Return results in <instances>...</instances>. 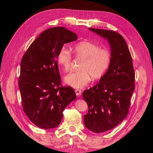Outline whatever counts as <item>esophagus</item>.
Returning a JSON list of instances; mask_svg holds the SVG:
<instances>
[{"instance_id":"1","label":"esophagus","mask_w":153,"mask_h":153,"mask_svg":"<svg viewBox=\"0 0 153 153\" xmlns=\"http://www.w3.org/2000/svg\"><path fill=\"white\" fill-rule=\"evenodd\" d=\"M75 91V93H76V96H80L81 94L82 91H81L80 89H76Z\"/></svg>"}]
</instances>
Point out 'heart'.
Here are the masks:
<instances>
[{
    "instance_id": "obj_1",
    "label": "heart",
    "mask_w": 153,
    "mask_h": 153,
    "mask_svg": "<svg viewBox=\"0 0 153 153\" xmlns=\"http://www.w3.org/2000/svg\"><path fill=\"white\" fill-rule=\"evenodd\" d=\"M72 52L78 58L83 59L77 72L69 73L64 78V81L69 85L76 89H81L88 85L92 79H99L108 69L112 55L107 48L100 47L90 41H81L72 48ZM57 61L64 71L70 70L72 61L71 54L66 48L62 47L57 53Z\"/></svg>"
}]
</instances>
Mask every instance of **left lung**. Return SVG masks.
<instances>
[{"instance_id":"1","label":"left lung","mask_w":153,"mask_h":153,"mask_svg":"<svg viewBox=\"0 0 153 153\" xmlns=\"http://www.w3.org/2000/svg\"><path fill=\"white\" fill-rule=\"evenodd\" d=\"M89 30L107 39L112 55L110 65L100 82L82 93L89 108L84 116L85 127L94 133H103L127 116L135 89V71L131 53L121 34L109 30Z\"/></svg>"}]
</instances>
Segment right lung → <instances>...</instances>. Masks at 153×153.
Wrapping results in <instances>:
<instances>
[{"instance_id": "obj_1", "label": "right lung", "mask_w": 153, "mask_h": 153, "mask_svg": "<svg viewBox=\"0 0 153 153\" xmlns=\"http://www.w3.org/2000/svg\"><path fill=\"white\" fill-rule=\"evenodd\" d=\"M77 38L64 27H53L43 32L22 59L18 86L23 109L39 128L57 127L64 110L76 98L72 87L61 84L57 56L64 44Z\"/></svg>"}]
</instances>
